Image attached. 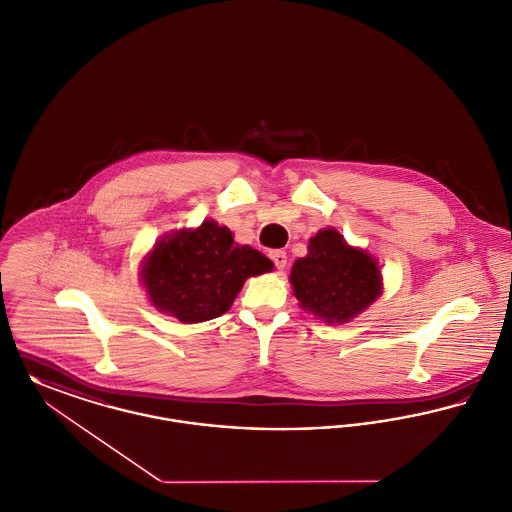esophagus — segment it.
<instances>
[{
	"label": "esophagus",
	"instance_id": "esophagus-1",
	"mask_svg": "<svg viewBox=\"0 0 512 512\" xmlns=\"http://www.w3.org/2000/svg\"><path fill=\"white\" fill-rule=\"evenodd\" d=\"M269 257H271V261L274 263V267H276L278 271H284V269H286V263H288L286 251H282V249H274V251L269 253Z\"/></svg>",
	"mask_w": 512,
	"mask_h": 512
}]
</instances>
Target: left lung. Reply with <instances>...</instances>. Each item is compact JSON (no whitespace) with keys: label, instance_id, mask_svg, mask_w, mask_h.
Masks as SVG:
<instances>
[{"label":"left lung","instance_id":"1","mask_svg":"<svg viewBox=\"0 0 512 512\" xmlns=\"http://www.w3.org/2000/svg\"><path fill=\"white\" fill-rule=\"evenodd\" d=\"M290 282L301 307L327 323H348L381 294L377 263L334 230L309 240V253L294 263Z\"/></svg>","mask_w":512,"mask_h":512}]
</instances>
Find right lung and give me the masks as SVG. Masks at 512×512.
I'll return each instance as SVG.
<instances>
[{
    "label": "right lung",
    "mask_w": 512,
    "mask_h": 512,
    "mask_svg": "<svg viewBox=\"0 0 512 512\" xmlns=\"http://www.w3.org/2000/svg\"><path fill=\"white\" fill-rule=\"evenodd\" d=\"M271 269V259L207 220L158 241L141 276L154 307L181 323H201L226 313L249 276Z\"/></svg>",
    "instance_id": "obj_1"
}]
</instances>
